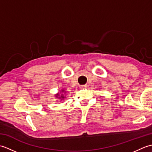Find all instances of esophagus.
Segmentation results:
<instances>
[{
    "label": "esophagus",
    "instance_id": "esophagus-1",
    "mask_svg": "<svg viewBox=\"0 0 152 152\" xmlns=\"http://www.w3.org/2000/svg\"><path fill=\"white\" fill-rule=\"evenodd\" d=\"M86 85H82V86H80V88H81V89H84V88H86Z\"/></svg>",
    "mask_w": 152,
    "mask_h": 152
}]
</instances>
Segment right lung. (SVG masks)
<instances>
[{
    "label": "right lung",
    "mask_w": 152,
    "mask_h": 152,
    "mask_svg": "<svg viewBox=\"0 0 152 152\" xmlns=\"http://www.w3.org/2000/svg\"><path fill=\"white\" fill-rule=\"evenodd\" d=\"M62 92H64V90H62ZM59 96V94H57V95H56V96L57 97H58V96ZM60 99H64V95H63V94H61V96H60V97H59Z\"/></svg>",
    "instance_id": "right-lung-1"
}]
</instances>
